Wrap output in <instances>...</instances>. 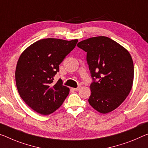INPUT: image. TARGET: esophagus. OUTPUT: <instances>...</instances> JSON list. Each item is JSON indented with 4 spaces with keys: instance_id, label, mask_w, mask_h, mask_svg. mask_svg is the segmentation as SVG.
<instances>
[{
    "instance_id": "esophagus-1",
    "label": "esophagus",
    "mask_w": 148,
    "mask_h": 148,
    "mask_svg": "<svg viewBox=\"0 0 148 148\" xmlns=\"http://www.w3.org/2000/svg\"><path fill=\"white\" fill-rule=\"evenodd\" d=\"M79 88H80V87H77V88H72L71 89L73 90H79Z\"/></svg>"
}]
</instances>
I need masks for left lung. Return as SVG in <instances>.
Here are the masks:
<instances>
[{
	"label": "left lung",
	"instance_id": "obj_1",
	"mask_svg": "<svg viewBox=\"0 0 148 148\" xmlns=\"http://www.w3.org/2000/svg\"><path fill=\"white\" fill-rule=\"evenodd\" d=\"M77 45L87 52V61L94 79L90 85V105L102 114L115 110L132 87L134 71L130 54L119 43L106 36L88 38Z\"/></svg>",
	"mask_w": 148,
	"mask_h": 148
}]
</instances>
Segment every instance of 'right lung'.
I'll return each mask as SVG.
<instances>
[{
	"mask_svg": "<svg viewBox=\"0 0 148 148\" xmlns=\"http://www.w3.org/2000/svg\"><path fill=\"white\" fill-rule=\"evenodd\" d=\"M78 40L56 38L38 40L22 52L15 71L20 97L32 109L48 115L58 109L69 95L62 81L53 83L59 65L75 48Z\"/></svg>",
	"mask_w": 148,
	"mask_h": 148,
	"instance_id": "obj_1",
	"label": "right lung"
}]
</instances>
